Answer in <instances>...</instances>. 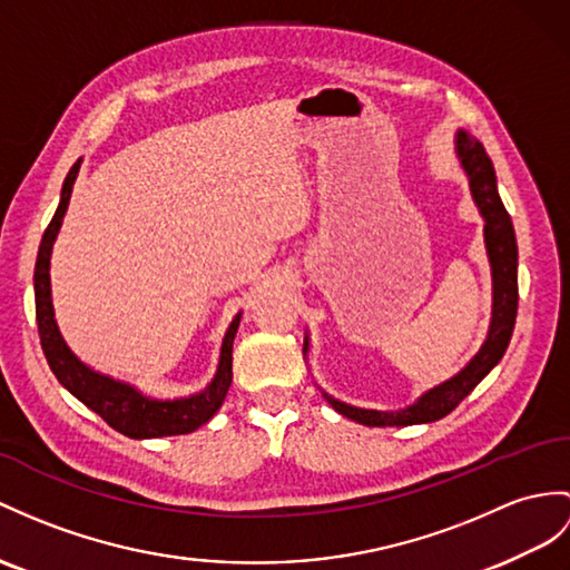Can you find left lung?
Listing matches in <instances>:
<instances>
[{
	"instance_id": "left-lung-1",
	"label": "left lung",
	"mask_w": 570,
	"mask_h": 570,
	"mask_svg": "<svg viewBox=\"0 0 570 570\" xmlns=\"http://www.w3.org/2000/svg\"><path fill=\"white\" fill-rule=\"evenodd\" d=\"M456 155L462 159L464 171L469 176L471 196H474L479 210L485 219V248H489L491 268H493V322L489 338L481 345V351L474 360L445 384L435 386L423 394L413 406L404 411H365L345 406L341 401L328 399L345 419H351L360 425L370 428H386V425H415V423H433L445 419L462 399L471 394V390L489 374L508 348L512 328H515L518 316V242L512 219L505 210V205L498 196L495 171L493 164L485 155V149L479 140L466 135L464 130L456 135Z\"/></svg>"
}]
</instances>
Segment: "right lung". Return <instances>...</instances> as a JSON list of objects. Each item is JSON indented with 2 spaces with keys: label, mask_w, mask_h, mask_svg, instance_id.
I'll return each mask as SVG.
<instances>
[{
  "label": "right lung",
  "mask_w": 570,
  "mask_h": 570,
  "mask_svg": "<svg viewBox=\"0 0 570 570\" xmlns=\"http://www.w3.org/2000/svg\"><path fill=\"white\" fill-rule=\"evenodd\" d=\"M79 164L81 161H77L65 178L60 205L43 234V242H40L38 258H36L33 287H36V322H38L40 348H43L52 374L60 380L65 390L69 394H75L81 404L89 406L94 413H99L110 428L118 430V433L135 440L193 433V430L213 419L229 392L232 343H234V336H237L242 314H237V318H234L227 331L225 341H222V355H219V367H217L215 380L207 384L205 392L196 396L176 399V401H155V399L142 396L140 392H135L132 386L114 382L110 377H104V374L89 370L85 363H79V360L72 355V351L65 345L58 324H55L52 302H50V273H48L52 242L58 237L62 215L69 205V196H72Z\"/></svg>",
  "instance_id": "add662e5"
}]
</instances>
